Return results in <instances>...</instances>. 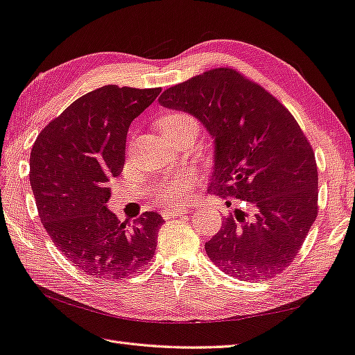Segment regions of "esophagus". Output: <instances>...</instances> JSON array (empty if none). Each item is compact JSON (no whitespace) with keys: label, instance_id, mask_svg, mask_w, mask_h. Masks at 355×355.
<instances>
[{"label":"esophagus","instance_id":"obj_1","mask_svg":"<svg viewBox=\"0 0 355 355\" xmlns=\"http://www.w3.org/2000/svg\"><path fill=\"white\" fill-rule=\"evenodd\" d=\"M186 213H187V209H184V207H169V209L162 210V216H163L164 219L174 218V216L181 218V216H184Z\"/></svg>","mask_w":355,"mask_h":355}]
</instances>
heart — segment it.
Segmentation results:
<instances>
[{
	"label": "heart",
	"instance_id": "obj_1",
	"mask_svg": "<svg viewBox=\"0 0 355 355\" xmlns=\"http://www.w3.org/2000/svg\"><path fill=\"white\" fill-rule=\"evenodd\" d=\"M187 122H195L189 114L184 113H168L159 121V128L163 135L174 133L177 128L184 125ZM195 174L191 171H181L172 175L169 180L163 181L162 184L155 187V196L160 198L164 202L178 204L184 201L192 186L195 184Z\"/></svg>",
	"mask_w": 355,
	"mask_h": 355
}]
</instances>
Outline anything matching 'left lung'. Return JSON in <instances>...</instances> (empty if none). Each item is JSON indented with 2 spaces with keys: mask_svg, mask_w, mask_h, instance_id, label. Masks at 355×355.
Returning <instances> with one entry per match:
<instances>
[{
  "mask_svg": "<svg viewBox=\"0 0 355 355\" xmlns=\"http://www.w3.org/2000/svg\"><path fill=\"white\" fill-rule=\"evenodd\" d=\"M191 113L215 140L209 191L248 202L205 243L225 274L266 279L291 265L318 216V168L309 140L286 107L234 69L216 68L160 95Z\"/></svg>",
  "mask_w": 355,
  "mask_h": 355,
  "instance_id": "left-lung-1",
  "label": "left lung"
}]
</instances>
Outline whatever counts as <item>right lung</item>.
<instances>
[{"mask_svg": "<svg viewBox=\"0 0 355 355\" xmlns=\"http://www.w3.org/2000/svg\"><path fill=\"white\" fill-rule=\"evenodd\" d=\"M162 92L95 89L40 131L30 155L39 218L73 266L95 278L122 279L148 265L163 218L145 211L127 228L107 209L109 181L125 162L130 123Z\"/></svg>", "mask_w": 355, "mask_h": 355, "instance_id": "obj_1", "label": "right lung"}]
</instances>
